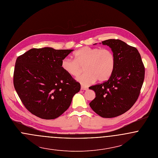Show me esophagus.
<instances>
[{"mask_svg":"<svg viewBox=\"0 0 158 158\" xmlns=\"http://www.w3.org/2000/svg\"><path fill=\"white\" fill-rule=\"evenodd\" d=\"M81 90H88V88H87V87H85V86H81Z\"/></svg>","mask_w":158,"mask_h":158,"instance_id":"1","label":"esophagus"}]
</instances>
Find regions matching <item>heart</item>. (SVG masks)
<instances>
[{
    "mask_svg": "<svg viewBox=\"0 0 158 158\" xmlns=\"http://www.w3.org/2000/svg\"><path fill=\"white\" fill-rule=\"evenodd\" d=\"M73 55L75 60L64 58L61 67L73 77H78L84 68L85 72L77 78L83 86L90 85L97 80L99 82L106 81L115 66V56L108 48L84 47L75 51Z\"/></svg>",
    "mask_w": 158,
    "mask_h": 158,
    "instance_id": "heart-1",
    "label": "heart"
}]
</instances>
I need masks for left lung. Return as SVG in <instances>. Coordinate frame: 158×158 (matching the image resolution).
<instances>
[{
  "instance_id": "1",
  "label": "left lung",
  "mask_w": 158,
  "mask_h": 158,
  "mask_svg": "<svg viewBox=\"0 0 158 158\" xmlns=\"http://www.w3.org/2000/svg\"><path fill=\"white\" fill-rule=\"evenodd\" d=\"M102 44L111 48L115 66L108 80L89 88L96 95L89 105L100 116L112 118L127 112L135 103L143 83L145 67L135 47L114 39Z\"/></svg>"
}]
</instances>
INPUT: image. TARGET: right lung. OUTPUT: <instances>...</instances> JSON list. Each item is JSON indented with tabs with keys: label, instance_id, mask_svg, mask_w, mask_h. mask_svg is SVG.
Returning <instances> with one entry per match:
<instances>
[{
	"label": "right lung",
	"instance_id": "add662e5",
	"mask_svg": "<svg viewBox=\"0 0 158 158\" xmlns=\"http://www.w3.org/2000/svg\"><path fill=\"white\" fill-rule=\"evenodd\" d=\"M73 50L50 47L31 48L18 57L13 84L25 108L46 120L64 113L80 84L61 67V61Z\"/></svg>",
	"mask_w": 158,
	"mask_h": 158
}]
</instances>
